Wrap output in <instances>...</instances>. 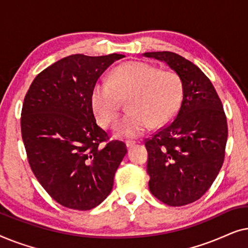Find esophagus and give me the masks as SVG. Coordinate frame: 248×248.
<instances>
[{
  "mask_svg": "<svg viewBox=\"0 0 248 248\" xmlns=\"http://www.w3.org/2000/svg\"><path fill=\"white\" fill-rule=\"evenodd\" d=\"M125 144H126L127 148H132V147H134L135 144H137V142H134V141H126V142H125Z\"/></svg>",
  "mask_w": 248,
  "mask_h": 248,
  "instance_id": "34e87169",
  "label": "esophagus"
}]
</instances>
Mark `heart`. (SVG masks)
I'll use <instances>...</instances> for the list:
<instances>
[{"label": "heart", "mask_w": 248, "mask_h": 248, "mask_svg": "<svg viewBox=\"0 0 248 248\" xmlns=\"http://www.w3.org/2000/svg\"><path fill=\"white\" fill-rule=\"evenodd\" d=\"M181 79L171 71H160L143 62H127L111 72L109 80H98L90 97L91 109L99 125L107 127L116 120L120 99L126 100L128 113L115 126L114 135L141 137L150 127L174 116L182 100Z\"/></svg>", "instance_id": "b5f03b06"}]
</instances>
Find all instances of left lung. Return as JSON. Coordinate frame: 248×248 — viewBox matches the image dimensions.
<instances>
[{
  "label": "left lung",
  "instance_id": "8db88e82",
  "mask_svg": "<svg viewBox=\"0 0 248 248\" xmlns=\"http://www.w3.org/2000/svg\"><path fill=\"white\" fill-rule=\"evenodd\" d=\"M142 56L167 64L183 87L174 121L145 142L149 188L167 205L189 204L208 191L223 164L228 127L221 100L208 77L178 54Z\"/></svg>",
  "mask_w": 248,
  "mask_h": 248
}]
</instances>
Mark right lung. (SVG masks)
Returning a JSON list of instances; mask_svg holds the SVG:
<instances>
[{
  "mask_svg": "<svg viewBox=\"0 0 248 248\" xmlns=\"http://www.w3.org/2000/svg\"><path fill=\"white\" fill-rule=\"evenodd\" d=\"M122 54H74L57 61L32 81L23 101L21 134L31 170L61 205L90 210L111 192L126 155L121 141L96 123L91 91Z\"/></svg>",
  "mask_w": 248,
  "mask_h": 248,
  "instance_id": "add662e5",
  "label": "right lung"
}]
</instances>
